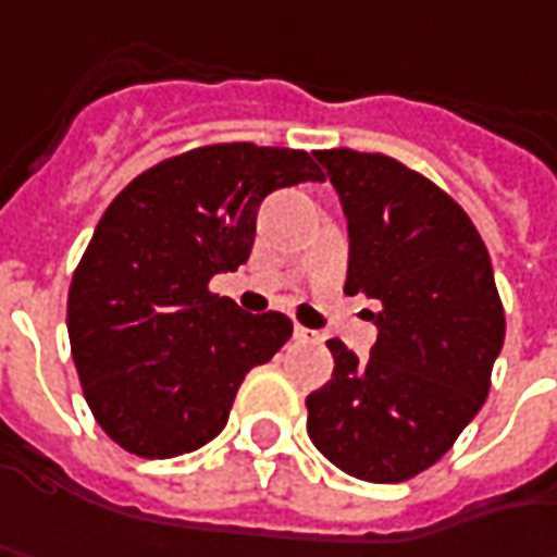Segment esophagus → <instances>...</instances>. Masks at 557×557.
<instances>
[{
    "mask_svg": "<svg viewBox=\"0 0 557 557\" xmlns=\"http://www.w3.org/2000/svg\"><path fill=\"white\" fill-rule=\"evenodd\" d=\"M293 336H296L298 342H317V338H320L314 330H305V326H298V323L293 326Z\"/></svg>",
    "mask_w": 557,
    "mask_h": 557,
    "instance_id": "34e87169",
    "label": "esophagus"
}]
</instances>
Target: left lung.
<instances>
[{
    "label": "left lung",
    "mask_w": 557,
    "mask_h": 557,
    "mask_svg": "<svg viewBox=\"0 0 557 557\" xmlns=\"http://www.w3.org/2000/svg\"><path fill=\"white\" fill-rule=\"evenodd\" d=\"M348 219L345 293L379 301L373 351L330 338L333 379L308 394V434L333 466L400 484L450 450L484 407L506 311L466 209L385 153L317 150Z\"/></svg>",
    "instance_id": "1"
}]
</instances>
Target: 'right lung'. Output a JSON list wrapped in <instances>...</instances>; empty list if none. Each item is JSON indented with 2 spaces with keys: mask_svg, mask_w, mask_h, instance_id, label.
I'll use <instances>...</instances> for the list:
<instances>
[{
  "mask_svg": "<svg viewBox=\"0 0 557 557\" xmlns=\"http://www.w3.org/2000/svg\"><path fill=\"white\" fill-rule=\"evenodd\" d=\"M323 182L305 150L194 147L150 165L107 206L67 296L73 363L107 437L141 459L200 450L227 425L252 367L293 336L277 311L209 293L256 243L261 200Z\"/></svg>",
  "mask_w": 557,
  "mask_h": 557,
  "instance_id": "1",
  "label": "right lung"
}]
</instances>
